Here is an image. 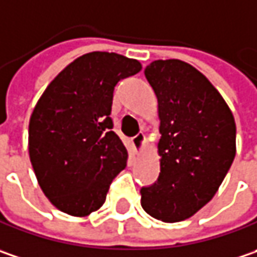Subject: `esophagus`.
Listing matches in <instances>:
<instances>
[{
  "label": "esophagus",
  "mask_w": 257,
  "mask_h": 257,
  "mask_svg": "<svg viewBox=\"0 0 257 257\" xmlns=\"http://www.w3.org/2000/svg\"><path fill=\"white\" fill-rule=\"evenodd\" d=\"M132 145H134V148L135 151H141L144 148V145H145V135L141 132L138 135H135L134 138H132Z\"/></svg>",
  "instance_id": "1"
}]
</instances>
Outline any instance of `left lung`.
Wrapping results in <instances>:
<instances>
[{
  "label": "left lung",
  "instance_id": "8db88e82",
  "mask_svg": "<svg viewBox=\"0 0 257 257\" xmlns=\"http://www.w3.org/2000/svg\"><path fill=\"white\" fill-rule=\"evenodd\" d=\"M145 77L158 99L161 171L141 188V206L177 223L194 216L223 183L236 155V123L217 89L191 64L155 60Z\"/></svg>",
  "mask_w": 257,
  "mask_h": 257
}]
</instances>
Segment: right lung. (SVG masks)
Returning <instances> with one entry per match:
<instances>
[{
    "mask_svg": "<svg viewBox=\"0 0 257 257\" xmlns=\"http://www.w3.org/2000/svg\"><path fill=\"white\" fill-rule=\"evenodd\" d=\"M135 59L93 51L66 66L34 107L28 154L43 193L54 207L86 217L103 206L128 151L112 131L113 89L141 72Z\"/></svg>",
    "mask_w": 257,
    "mask_h": 257,
    "instance_id": "obj_1",
    "label": "right lung"
}]
</instances>
